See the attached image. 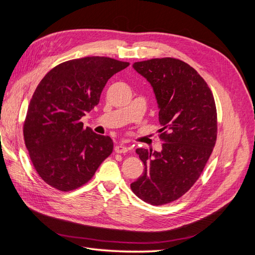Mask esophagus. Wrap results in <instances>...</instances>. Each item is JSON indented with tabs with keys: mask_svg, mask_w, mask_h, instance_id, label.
<instances>
[{
	"mask_svg": "<svg viewBox=\"0 0 255 255\" xmlns=\"http://www.w3.org/2000/svg\"><path fill=\"white\" fill-rule=\"evenodd\" d=\"M129 150L128 146L123 145V144H117L115 146V152L116 153H127Z\"/></svg>",
	"mask_w": 255,
	"mask_h": 255,
	"instance_id": "34e87169",
	"label": "esophagus"
}]
</instances>
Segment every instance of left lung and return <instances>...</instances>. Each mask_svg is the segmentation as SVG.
Segmentation results:
<instances>
[{
  "instance_id": "1",
  "label": "left lung",
  "mask_w": 255,
  "mask_h": 255,
  "mask_svg": "<svg viewBox=\"0 0 255 255\" xmlns=\"http://www.w3.org/2000/svg\"><path fill=\"white\" fill-rule=\"evenodd\" d=\"M158 104L160 152L136 149L142 175L130 184L134 194L152 205L175 201L192 187L217 139V111L206 82L194 68L171 57L137 61Z\"/></svg>"
}]
</instances>
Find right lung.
<instances>
[{"label": "right lung", "instance_id": "add662e5", "mask_svg": "<svg viewBox=\"0 0 255 255\" xmlns=\"http://www.w3.org/2000/svg\"><path fill=\"white\" fill-rule=\"evenodd\" d=\"M128 65L102 56L72 59L38 84L23 136L34 168L50 186L61 191L83 186L112 154V138L85 128L81 118L99 104L107 81Z\"/></svg>", "mask_w": 255, "mask_h": 255}]
</instances>
